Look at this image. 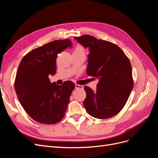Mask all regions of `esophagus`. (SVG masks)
Instances as JSON below:
<instances>
[{"mask_svg":"<svg viewBox=\"0 0 158 158\" xmlns=\"http://www.w3.org/2000/svg\"><path fill=\"white\" fill-rule=\"evenodd\" d=\"M82 88H83V85H81L77 84H75V89H82Z\"/></svg>","mask_w":158,"mask_h":158,"instance_id":"esophagus-1","label":"esophagus"}]
</instances>
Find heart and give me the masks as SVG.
Here are the masks:
<instances>
[{
  "mask_svg": "<svg viewBox=\"0 0 158 158\" xmlns=\"http://www.w3.org/2000/svg\"><path fill=\"white\" fill-rule=\"evenodd\" d=\"M85 54V47L81 44H77L74 49L73 55H84Z\"/></svg>",
  "mask_w": 158,
  "mask_h": 158,
  "instance_id": "heart-1",
  "label": "heart"
}]
</instances>
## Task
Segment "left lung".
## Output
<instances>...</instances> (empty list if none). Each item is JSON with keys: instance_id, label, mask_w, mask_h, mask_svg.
Wrapping results in <instances>:
<instances>
[{"instance_id": "obj_1", "label": "left lung", "mask_w": 158, "mask_h": 158, "mask_svg": "<svg viewBox=\"0 0 158 158\" xmlns=\"http://www.w3.org/2000/svg\"><path fill=\"white\" fill-rule=\"evenodd\" d=\"M74 39L89 48L87 74L99 79L95 91L84 86L85 110L97 118L114 117L125 106L134 86L129 59L120 47L110 41L89 35Z\"/></svg>"}]
</instances>
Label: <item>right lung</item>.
Returning a JSON list of instances; mask_svg holds the SVG:
<instances>
[{"label": "right lung", "instance_id": "1", "mask_svg": "<svg viewBox=\"0 0 158 158\" xmlns=\"http://www.w3.org/2000/svg\"><path fill=\"white\" fill-rule=\"evenodd\" d=\"M72 46L69 39L55 40L31 50L23 57L17 70L14 88L23 108L35 121L53 125L64 117L75 88L71 81L51 83L58 54Z\"/></svg>", "mask_w": 158, "mask_h": 158}]
</instances>
